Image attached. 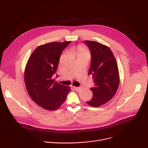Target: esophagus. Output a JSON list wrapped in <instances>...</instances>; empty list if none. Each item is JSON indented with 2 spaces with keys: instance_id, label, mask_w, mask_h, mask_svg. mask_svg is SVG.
I'll return each instance as SVG.
<instances>
[{
  "instance_id": "1",
  "label": "esophagus",
  "mask_w": 148,
  "mask_h": 148,
  "mask_svg": "<svg viewBox=\"0 0 148 148\" xmlns=\"http://www.w3.org/2000/svg\"><path fill=\"white\" fill-rule=\"evenodd\" d=\"M73 88H74L75 91H79V90L81 89L80 87H74V86H73Z\"/></svg>"
}]
</instances>
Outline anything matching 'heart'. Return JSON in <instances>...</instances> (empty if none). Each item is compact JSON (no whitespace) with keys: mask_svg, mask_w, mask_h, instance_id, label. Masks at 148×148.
Here are the masks:
<instances>
[{"mask_svg":"<svg viewBox=\"0 0 148 148\" xmlns=\"http://www.w3.org/2000/svg\"><path fill=\"white\" fill-rule=\"evenodd\" d=\"M78 51H79V54H83V53H87L85 49L84 48V47L80 46L78 47Z\"/></svg>","mask_w":148,"mask_h":148,"instance_id":"1","label":"heart"}]
</instances>
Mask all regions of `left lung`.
I'll return each mask as SVG.
<instances>
[{"label": "left lung", "mask_w": 148, "mask_h": 148, "mask_svg": "<svg viewBox=\"0 0 148 148\" xmlns=\"http://www.w3.org/2000/svg\"><path fill=\"white\" fill-rule=\"evenodd\" d=\"M91 51V61L88 75L91 74L95 84L91 89L93 93L87 103L98 107L111 100L116 94L119 84L116 61L111 49L96 41H84Z\"/></svg>", "instance_id": "1"}]
</instances>
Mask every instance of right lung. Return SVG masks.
<instances>
[{
    "mask_svg": "<svg viewBox=\"0 0 148 148\" xmlns=\"http://www.w3.org/2000/svg\"><path fill=\"white\" fill-rule=\"evenodd\" d=\"M70 43L71 41L52 42L41 45L27 62L25 70L27 91L32 100L45 110L58 108L70 91V87L61 85L53 78L62 51Z\"/></svg>",
    "mask_w": 148,
    "mask_h": 148,
    "instance_id": "right-lung-1",
    "label": "right lung"
}]
</instances>
